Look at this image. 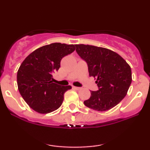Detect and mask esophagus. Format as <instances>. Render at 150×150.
<instances>
[{"label": "esophagus", "instance_id": "1", "mask_svg": "<svg viewBox=\"0 0 150 150\" xmlns=\"http://www.w3.org/2000/svg\"><path fill=\"white\" fill-rule=\"evenodd\" d=\"M73 88L76 89V90H79V89H81V87H75V86H73Z\"/></svg>", "mask_w": 150, "mask_h": 150}]
</instances>
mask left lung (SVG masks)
<instances>
[{"instance_id": "1", "label": "left lung", "mask_w": 150, "mask_h": 150, "mask_svg": "<svg viewBox=\"0 0 150 150\" xmlns=\"http://www.w3.org/2000/svg\"><path fill=\"white\" fill-rule=\"evenodd\" d=\"M77 54L87 62L89 76L96 79L99 90L91 91L84 101L87 107L106 111L119 104L126 96L132 82L131 68L118 53L97 46L75 44Z\"/></svg>"}]
</instances>
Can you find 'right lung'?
Segmentation results:
<instances>
[{
    "mask_svg": "<svg viewBox=\"0 0 150 150\" xmlns=\"http://www.w3.org/2000/svg\"><path fill=\"white\" fill-rule=\"evenodd\" d=\"M73 44L53 43L36 49L24 60L17 75L19 92L30 108L39 113H49L61 106L64 94L71 86L53 82L64 56L75 51Z\"/></svg>",
    "mask_w": 150,
    "mask_h": 150,
    "instance_id": "obj_1",
    "label": "right lung"
}]
</instances>
